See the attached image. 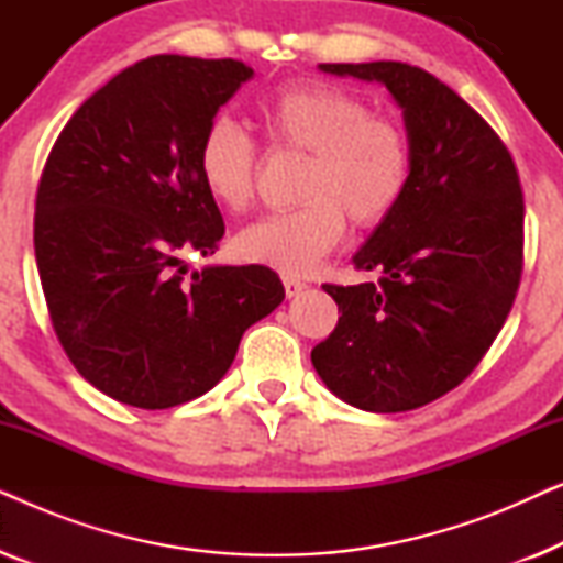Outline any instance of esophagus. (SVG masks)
<instances>
[{
	"mask_svg": "<svg viewBox=\"0 0 563 563\" xmlns=\"http://www.w3.org/2000/svg\"><path fill=\"white\" fill-rule=\"evenodd\" d=\"M305 289H307V284H305V282L291 279V276H287V279H284V291H287V297H289V299L299 297V295H302Z\"/></svg>",
	"mask_w": 563,
	"mask_h": 563,
	"instance_id": "esophagus-1",
	"label": "esophagus"
}]
</instances>
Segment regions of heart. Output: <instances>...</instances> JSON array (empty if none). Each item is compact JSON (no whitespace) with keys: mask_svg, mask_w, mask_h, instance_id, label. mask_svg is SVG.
Instances as JSON below:
<instances>
[{"mask_svg":"<svg viewBox=\"0 0 563 563\" xmlns=\"http://www.w3.org/2000/svg\"><path fill=\"white\" fill-rule=\"evenodd\" d=\"M274 148L305 151L299 176L302 205L266 214L243 228L235 253L245 264L305 276L353 225L374 228L395 212L412 172L410 137L397 120L368 112L353 91L325 81H295L258 104ZM207 195L225 210H243L253 197L256 145L230 118H214L197 148Z\"/></svg>","mask_w":563,"mask_h":563,"instance_id":"heart-1","label":"heart"}]
</instances>
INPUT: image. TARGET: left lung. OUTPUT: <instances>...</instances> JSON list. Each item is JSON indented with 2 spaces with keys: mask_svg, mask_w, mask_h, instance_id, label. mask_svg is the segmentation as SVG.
Listing matches in <instances>:
<instances>
[{
  "mask_svg": "<svg viewBox=\"0 0 563 563\" xmlns=\"http://www.w3.org/2000/svg\"><path fill=\"white\" fill-rule=\"evenodd\" d=\"M318 68L387 87L412 172L395 212L353 256L382 279L322 284L341 318L312 349V366L358 410H415L459 387L510 314L522 272L520 179L495 130L433 74L399 60Z\"/></svg>",
  "mask_w": 563,
  "mask_h": 563,
  "instance_id": "left-lung-1",
  "label": "left lung"
}]
</instances>
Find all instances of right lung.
I'll return each mask as SVG.
<instances>
[{
	"label": "right lung",
	"mask_w": 563,
	"mask_h": 563,
	"mask_svg": "<svg viewBox=\"0 0 563 563\" xmlns=\"http://www.w3.org/2000/svg\"><path fill=\"white\" fill-rule=\"evenodd\" d=\"M253 76L243 60L151 56L60 130L35 199L51 322L84 379L141 410L210 391L284 287L266 266H205L225 222L197 172L205 128Z\"/></svg>",
	"instance_id": "1"
}]
</instances>
